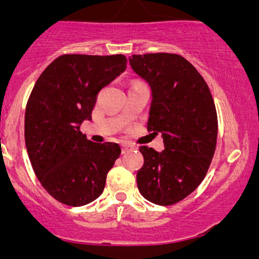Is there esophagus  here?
<instances>
[{"mask_svg":"<svg viewBox=\"0 0 259 259\" xmlns=\"http://www.w3.org/2000/svg\"><path fill=\"white\" fill-rule=\"evenodd\" d=\"M130 150H133V146H130L129 144H122L121 145V153L122 154L127 153V151H130Z\"/></svg>","mask_w":259,"mask_h":259,"instance_id":"1","label":"esophagus"}]
</instances>
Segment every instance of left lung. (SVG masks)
<instances>
[{
	"mask_svg": "<svg viewBox=\"0 0 259 259\" xmlns=\"http://www.w3.org/2000/svg\"><path fill=\"white\" fill-rule=\"evenodd\" d=\"M132 69L151 90L148 130L164 142L163 151L140 146L144 165L137 174L149 202L171 205L203 182L215 151L218 119L207 82L176 54L133 55Z\"/></svg>",
	"mask_w": 259,
	"mask_h": 259,
	"instance_id": "left-lung-1",
	"label": "left lung"
}]
</instances>
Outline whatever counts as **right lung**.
Returning <instances> with one entry per match:
<instances>
[{
  "label": "right lung",
  "instance_id": "1",
  "mask_svg": "<svg viewBox=\"0 0 259 259\" xmlns=\"http://www.w3.org/2000/svg\"><path fill=\"white\" fill-rule=\"evenodd\" d=\"M126 69L124 55H62L40 75L25 113V142L33 171L51 197L81 207L100 197L121 149L80 132L96 96Z\"/></svg>",
  "mask_w": 259,
  "mask_h": 259
}]
</instances>
